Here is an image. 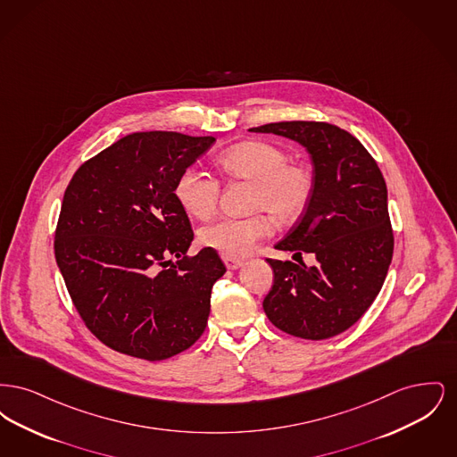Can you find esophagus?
Segmentation results:
<instances>
[{
  "label": "esophagus",
  "mask_w": 457,
  "mask_h": 457,
  "mask_svg": "<svg viewBox=\"0 0 457 457\" xmlns=\"http://www.w3.org/2000/svg\"><path fill=\"white\" fill-rule=\"evenodd\" d=\"M222 261H224L226 267H228L229 270H237V269H239V267L245 263V262L239 261V259H229V257H224Z\"/></svg>",
  "instance_id": "obj_1"
}]
</instances>
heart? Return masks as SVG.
<instances>
[{"label": "heart", "mask_w": 457, "mask_h": 457, "mask_svg": "<svg viewBox=\"0 0 457 457\" xmlns=\"http://www.w3.org/2000/svg\"><path fill=\"white\" fill-rule=\"evenodd\" d=\"M218 164L231 181L252 183L248 207L257 211L246 218H219L200 229V243L222 257L250 255L262 239L272 235V218L281 224H293L303 218L312 204L315 174L303 162L289 161V154L278 144L241 142L220 154ZM174 195L190 216L207 219L218 209L220 181L196 166H188L178 176Z\"/></svg>", "instance_id": "b5f03b06"}]
</instances>
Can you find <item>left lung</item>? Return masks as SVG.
Instances as JSON below:
<instances>
[{
  "mask_svg": "<svg viewBox=\"0 0 457 457\" xmlns=\"http://www.w3.org/2000/svg\"><path fill=\"white\" fill-rule=\"evenodd\" d=\"M250 130L300 142L315 174L308 211L276 248L313 253L317 263L267 259L274 284L263 298V312L295 337L337 336L363 317L391 265L386 179L356 137L326 121H279Z\"/></svg>",
  "mask_w": 457,
  "mask_h": 457,
  "instance_id": "8db88e82",
  "label": "left lung"
}]
</instances>
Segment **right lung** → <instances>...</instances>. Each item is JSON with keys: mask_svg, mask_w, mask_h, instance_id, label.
I'll return each instance as SVG.
<instances>
[{"mask_svg": "<svg viewBox=\"0 0 457 457\" xmlns=\"http://www.w3.org/2000/svg\"><path fill=\"white\" fill-rule=\"evenodd\" d=\"M214 142L137 131L70 179L54 257L80 319L108 348L159 361L204 334L226 267L211 248L187 255L194 229L174 187Z\"/></svg>", "mask_w": 457, "mask_h": 457, "instance_id": "1", "label": "right lung"}]
</instances>
